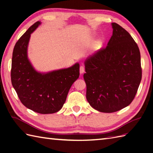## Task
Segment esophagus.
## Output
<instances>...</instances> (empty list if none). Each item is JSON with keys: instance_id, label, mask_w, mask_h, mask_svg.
<instances>
[{"instance_id": "34e87169", "label": "esophagus", "mask_w": 153, "mask_h": 153, "mask_svg": "<svg viewBox=\"0 0 153 153\" xmlns=\"http://www.w3.org/2000/svg\"><path fill=\"white\" fill-rule=\"evenodd\" d=\"M84 71H85V68H84L83 66H81L79 68V72L81 74H82L84 73Z\"/></svg>"}]
</instances>
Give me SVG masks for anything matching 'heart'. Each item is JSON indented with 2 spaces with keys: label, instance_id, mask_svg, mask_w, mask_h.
Listing matches in <instances>:
<instances>
[{
  "label": "heart",
  "instance_id": "obj_1",
  "mask_svg": "<svg viewBox=\"0 0 153 153\" xmlns=\"http://www.w3.org/2000/svg\"><path fill=\"white\" fill-rule=\"evenodd\" d=\"M96 46H97H97H98V45H96Z\"/></svg>",
  "mask_w": 153,
  "mask_h": 153
}]
</instances>
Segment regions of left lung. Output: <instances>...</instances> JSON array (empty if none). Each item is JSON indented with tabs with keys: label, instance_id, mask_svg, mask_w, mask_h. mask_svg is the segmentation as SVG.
<instances>
[{
	"label": "left lung",
	"instance_id": "obj_1",
	"mask_svg": "<svg viewBox=\"0 0 153 153\" xmlns=\"http://www.w3.org/2000/svg\"><path fill=\"white\" fill-rule=\"evenodd\" d=\"M112 35L105 48L85 60L86 98L99 112H114L128 106L142 77L139 47L128 31L112 23Z\"/></svg>",
	"mask_w": 153,
	"mask_h": 153
}]
</instances>
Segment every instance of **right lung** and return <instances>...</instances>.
Wrapping results in <instances>:
<instances>
[{
    "label": "right lung",
    "mask_w": 153,
    "mask_h": 153,
    "mask_svg": "<svg viewBox=\"0 0 153 153\" xmlns=\"http://www.w3.org/2000/svg\"><path fill=\"white\" fill-rule=\"evenodd\" d=\"M35 22L16 43L12 53L11 81L22 103L40 114H53L62 108L71 86L79 76V64L42 73L27 56L31 34L41 25Z\"/></svg>",
    "instance_id": "right-lung-1"
}]
</instances>
